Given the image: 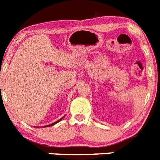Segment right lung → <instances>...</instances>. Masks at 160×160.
I'll list each match as a JSON object with an SVG mask.
<instances>
[{
	"mask_svg": "<svg viewBox=\"0 0 160 160\" xmlns=\"http://www.w3.org/2000/svg\"><path fill=\"white\" fill-rule=\"evenodd\" d=\"M62 119V118H61V119H59L58 121H57V122H53V123H52V124H49V125H47V126H45V127H44V128H48V127H50V126H53V125H54V124H56L57 123V122H58L59 121H61V120Z\"/></svg>",
	"mask_w": 160,
	"mask_h": 160,
	"instance_id": "obj_1",
	"label": "right lung"
}]
</instances>
